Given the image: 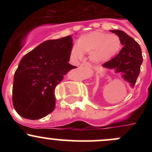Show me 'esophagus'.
Wrapping results in <instances>:
<instances>
[{
    "label": "esophagus",
    "mask_w": 152,
    "mask_h": 152,
    "mask_svg": "<svg viewBox=\"0 0 152 152\" xmlns=\"http://www.w3.org/2000/svg\"><path fill=\"white\" fill-rule=\"evenodd\" d=\"M80 67H91V65H90L89 63H87V62H86V63H82L80 65Z\"/></svg>",
    "instance_id": "obj_1"
}]
</instances>
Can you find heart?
I'll return each mask as SVG.
<instances>
[{
    "label": "heart",
    "instance_id": "b5f03b06",
    "mask_svg": "<svg viewBox=\"0 0 152 152\" xmlns=\"http://www.w3.org/2000/svg\"><path fill=\"white\" fill-rule=\"evenodd\" d=\"M121 46V42L117 35L95 31L79 37L77 45L72 48L71 54L75 59H80L84 53H89L91 62L101 64L114 57Z\"/></svg>",
    "mask_w": 152,
    "mask_h": 152
}]
</instances>
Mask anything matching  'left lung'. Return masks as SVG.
Wrapping results in <instances>:
<instances>
[{
	"label": "left lung",
	"mask_w": 152,
	"mask_h": 152,
	"mask_svg": "<svg viewBox=\"0 0 152 152\" xmlns=\"http://www.w3.org/2000/svg\"><path fill=\"white\" fill-rule=\"evenodd\" d=\"M110 31L118 36L124 47L117 56L104 64L102 67L114 70L115 73H120L122 79L133 87L142 62L141 48L133 38L123 31L110 30Z\"/></svg>",
	"instance_id": "obj_1"
}]
</instances>
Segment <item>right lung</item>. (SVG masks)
<instances>
[{
    "instance_id": "right-lung-1",
    "label": "right lung",
    "mask_w": 152,
    "mask_h": 152,
    "mask_svg": "<svg viewBox=\"0 0 152 152\" xmlns=\"http://www.w3.org/2000/svg\"><path fill=\"white\" fill-rule=\"evenodd\" d=\"M72 46L70 35L46 40L21 59L12 88L14 108L20 115L37 120L53 111L55 87L76 68L69 64Z\"/></svg>"
}]
</instances>
